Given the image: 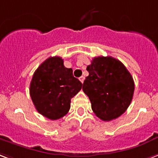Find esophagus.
I'll use <instances>...</instances> for the list:
<instances>
[{
    "instance_id": "esophagus-1",
    "label": "esophagus",
    "mask_w": 158,
    "mask_h": 158,
    "mask_svg": "<svg viewBox=\"0 0 158 158\" xmlns=\"http://www.w3.org/2000/svg\"><path fill=\"white\" fill-rule=\"evenodd\" d=\"M79 80H80V82L83 84V83H84V80H85V77H84V76H81V77L79 78Z\"/></svg>"
}]
</instances>
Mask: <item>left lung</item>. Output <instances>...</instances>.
<instances>
[{"mask_svg":"<svg viewBox=\"0 0 158 158\" xmlns=\"http://www.w3.org/2000/svg\"><path fill=\"white\" fill-rule=\"evenodd\" d=\"M86 69L89 76L83 90L95 115L111 121L122 115L131 102L135 89L132 76L125 65L110 56H100L94 58Z\"/></svg>","mask_w":158,"mask_h":158,"instance_id":"obj_1","label":"left lung"}]
</instances>
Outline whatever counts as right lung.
I'll use <instances>...</instances> for the list:
<instances>
[{
    "label": "right lung",
    "mask_w": 158,
    "mask_h": 158,
    "mask_svg": "<svg viewBox=\"0 0 158 158\" xmlns=\"http://www.w3.org/2000/svg\"><path fill=\"white\" fill-rule=\"evenodd\" d=\"M83 84L73 75V69L65 68L60 57H50L34 72L30 84V95L37 111L50 120H58L67 114L71 99Z\"/></svg>",
    "instance_id": "right-lung-1"
}]
</instances>
